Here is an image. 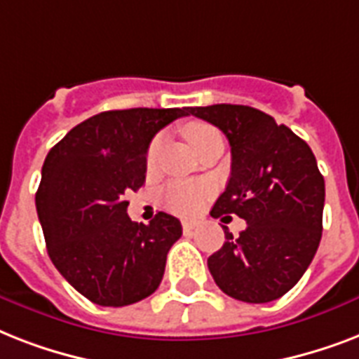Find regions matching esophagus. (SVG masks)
Segmentation results:
<instances>
[{"instance_id": "esophagus-1", "label": "esophagus", "mask_w": 359, "mask_h": 359, "mask_svg": "<svg viewBox=\"0 0 359 359\" xmlns=\"http://www.w3.org/2000/svg\"><path fill=\"white\" fill-rule=\"evenodd\" d=\"M196 227H197V224L194 222V219H184V222H182V229H184L186 233H191V231L196 229Z\"/></svg>"}]
</instances>
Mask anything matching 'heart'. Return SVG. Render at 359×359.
<instances>
[{"instance_id": "b5f03b06", "label": "heart", "mask_w": 359, "mask_h": 359, "mask_svg": "<svg viewBox=\"0 0 359 359\" xmlns=\"http://www.w3.org/2000/svg\"><path fill=\"white\" fill-rule=\"evenodd\" d=\"M182 134L188 140L194 151H199L207 141L218 137L219 132L214 126L207 123H201V121H190L182 126ZM163 140L162 135H158L151 141V145L147 149V168L152 169L156 165L158 154L162 151ZM208 190L205 186L196 184V182H184V180H177V182H171L162 190V203L163 207L171 210L175 214H180V216H188V214L196 212L197 208L201 207L205 197H207Z\"/></svg>"}]
</instances>
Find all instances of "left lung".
<instances>
[{
	"mask_svg": "<svg viewBox=\"0 0 359 359\" xmlns=\"http://www.w3.org/2000/svg\"><path fill=\"white\" fill-rule=\"evenodd\" d=\"M231 145V177L212 218L245 219V229L208 257L225 294L248 304L278 300L311 264L323 236L324 177L306 141L261 109L236 104L190 108ZM224 219V218H222Z\"/></svg>",
	"mask_w": 359,
	"mask_h": 359,
	"instance_id": "left-lung-1",
	"label": "left lung"
}]
</instances>
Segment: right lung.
<instances>
[{"label": "right lung", "instance_id": "1", "mask_svg": "<svg viewBox=\"0 0 359 359\" xmlns=\"http://www.w3.org/2000/svg\"><path fill=\"white\" fill-rule=\"evenodd\" d=\"M184 115L188 108L102 111L48 152L35 196L48 255L93 304L130 306L162 281L182 225L165 212L135 224L126 194L145 182L147 149L158 130Z\"/></svg>", "mask_w": 359, "mask_h": 359}]
</instances>
